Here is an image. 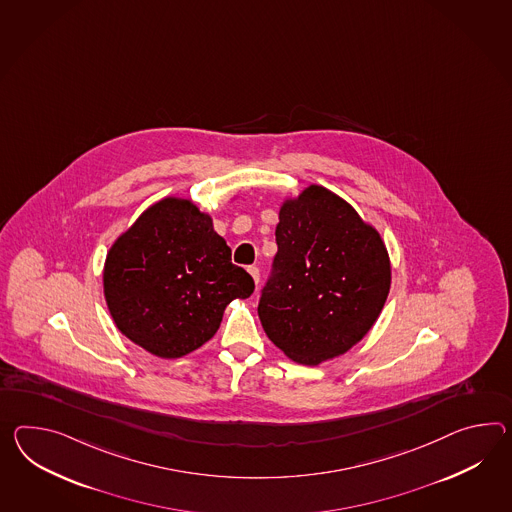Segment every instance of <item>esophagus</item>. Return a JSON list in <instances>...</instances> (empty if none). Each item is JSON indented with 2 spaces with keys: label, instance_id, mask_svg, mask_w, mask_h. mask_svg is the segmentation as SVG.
<instances>
[{
  "label": "esophagus",
  "instance_id": "obj_1",
  "mask_svg": "<svg viewBox=\"0 0 512 512\" xmlns=\"http://www.w3.org/2000/svg\"><path fill=\"white\" fill-rule=\"evenodd\" d=\"M248 272H250L251 277H253L255 285H259V279H261V272H259V268H257V266H250V268H248Z\"/></svg>",
  "mask_w": 512,
  "mask_h": 512
}]
</instances>
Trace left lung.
Returning a JSON list of instances; mask_svg holds the SVG:
<instances>
[{"label": "left lung", "mask_w": 512, "mask_h": 512, "mask_svg": "<svg viewBox=\"0 0 512 512\" xmlns=\"http://www.w3.org/2000/svg\"><path fill=\"white\" fill-rule=\"evenodd\" d=\"M275 242L257 309L266 335L309 366L346 353L387 301L390 261L379 233L337 194L311 185L283 203Z\"/></svg>", "instance_id": "obj_1"}]
</instances>
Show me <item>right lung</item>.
I'll list each match as a JSON object with an SVG mask.
<instances>
[{"label": "right lung", "mask_w": 512, "mask_h": 512, "mask_svg": "<svg viewBox=\"0 0 512 512\" xmlns=\"http://www.w3.org/2000/svg\"><path fill=\"white\" fill-rule=\"evenodd\" d=\"M103 288L125 337L157 357L177 359L211 340L225 307L250 298L255 283L231 262L209 214L188 200L164 198L114 242Z\"/></svg>", "instance_id": "right-lung-1"}]
</instances>
